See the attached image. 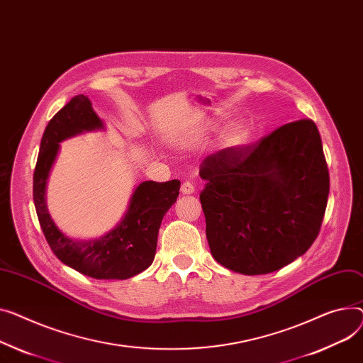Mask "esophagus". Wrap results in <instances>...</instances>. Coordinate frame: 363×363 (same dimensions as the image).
<instances>
[{"label":"esophagus","mask_w":363,"mask_h":363,"mask_svg":"<svg viewBox=\"0 0 363 363\" xmlns=\"http://www.w3.org/2000/svg\"><path fill=\"white\" fill-rule=\"evenodd\" d=\"M196 191V186L192 185L191 182H184L182 184V186H181V192L184 196H189V194H192V192Z\"/></svg>","instance_id":"1"}]
</instances>
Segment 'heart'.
<instances>
[{
  "instance_id": "b5f03b06",
  "label": "heart",
  "mask_w": 363,
  "mask_h": 363,
  "mask_svg": "<svg viewBox=\"0 0 363 363\" xmlns=\"http://www.w3.org/2000/svg\"><path fill=\"white\" fill-rule=\"evenodd\" d=\"M250 134H251V131H250L248 125H244V124L236 125L235 128H232L228 133V135L225 138L226 146H229V147H240V146H244V144L250 138Z\"/></svg>"
}]
</instances>
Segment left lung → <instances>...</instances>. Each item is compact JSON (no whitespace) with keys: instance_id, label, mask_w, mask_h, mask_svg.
<instances>
[{"instance_id":"left-lung-1","label":"left lung","mask_w":363,"mask_h":363,"mask_svg":"<svg viewBox=\"0 0 363 363\" xmlns=\"http://www.w3.org/2000/svg\"><path fill=\"white\" fill-rule=\"evenodd\" d=\"M200 201L213 258L247 276L280 270L320 233L330 191L317 125L289 123L252 146L207 156Z\"/></svg>"}]
</instances>
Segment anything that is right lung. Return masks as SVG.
I'll return each instance as SVG.
<instances>
[{"mask_svg":"<svg viewBox=\"0 0 363 363\" xmlns=\"http://www.w3.org/2000/svg\"><path fill=\"white\" fill-rule=\"evenodd\" d=\"M104 128V121L84 94L74 96L54 115L40 140L33 174V201L42 232L60 261L93 279L125 280L152 265L162 219L177 201L181 182H141L134 189L123 219L101 238L80 240L62 233L46 207V184L60 152V143Z\"/></svg>","mask_w":363,"mask_h":363,"instance_id":"right-lung-1","label":"right lung"}]
</instances>
